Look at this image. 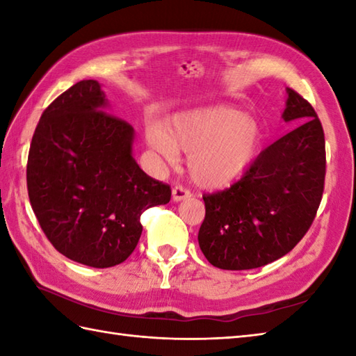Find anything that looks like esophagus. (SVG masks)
Returning a JSON list of instances; mask_svg holds the SVG:
<instances>
[{
    "label": "esophagus",
    "mask_w": 356,
    "mask_h": 356,
    "mask_svg": "<svg viewBox=\"0 0 356 356\" xmlns=\"http://www.w3.org/2000/svg\"><path fill=\"white\" fill-rule=\"evenodd\" d=\"M191 197V193L185 190L184 186H174L172 188V200L174 202H182Z\"/></svg>",
    "instance_id": "esophagus-1"
}]
</instances>
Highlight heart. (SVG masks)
<instances>
[{"instance_id": "obj_1", "label": "heart", "mask_w": 356, "mask_h": 356, "mask_svg": "<svg viewBox=\"0 0 356 356\" xmlns=\"http://www.w3.org/2000/svg\"><path fill=\"white\" fill-rule=\"evenodd\" d=\"M149 149L174 163L179 151L190 154L194 182L209 190L232 185L255 159L261 128L251 115L231 107H208L177 113L163 127L149 125L145 133Z\"/></svg>"}]
</instances>
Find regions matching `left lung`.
<instances>
[{"label": "left lung", "mask_w": 356, "mask_h": 356, "mask_svg": "<svg viewBox=\"0 0 356 356\" xmlns=\"http://www.w3.org/2000/svg\"><path fill=\"white\" fill-rule=\"evenodd\" d=\"M282 119L297 125L263 149L229 190L203 195L199 245L218 269L264 266L292 251L320 207L326 176L324 133L312 105L292 88Z\"/></svg>", "instance_id": "left-lung-1"}]
</instances>
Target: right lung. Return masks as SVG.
Instances as JSON below:
<instances>
[{"instance_id": "1", "label": "right lung", "mask_w": 356, "mask_h": 356, "mask_svg": "<svg viewBox=\"0 0 356 356\" xmlns=\"http://www.w3.org/2000/svg\"><path fill=\"white\" fill-rule=\"evenodd\" d=\"M102 86L84 79L38 122L27 161L32 209L50 243L76 263L111 268L140 238V216L171 199L134 161V130L108 115Z\"/></svg>"}]
</instances>
